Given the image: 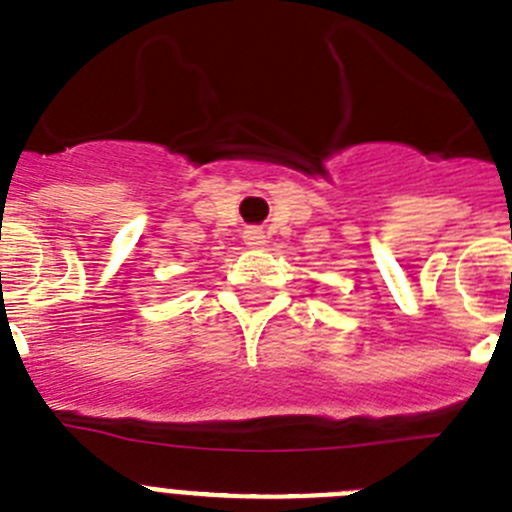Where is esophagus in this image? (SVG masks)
Returning a JSON list of instances; mask_svg holds the SVG:
<instances>
[{
    "mask_svg": "<svg viewBox=\"0 0 512 512\" xmlns=\"http://www.w3.org/2000/svg\"><path fill=\"white\" fill-rule=\"evenodd\" d=\"M243 241L248 248H264L266 246V233L261 228H246L243 231Z\"/></svg>",
    "mask_w": 512,
    "mask_h": 512,
    "instance_id": "1",
    "label": "esophagus"
}]
</instances>
